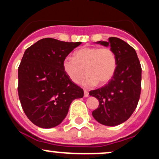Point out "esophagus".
Returning a JSON list of instances; mask_svg holds the SVG:
<instances>
[{"label":"esophagus","instance_id":"1","mask_svg":"<svg viewBox=\"0 0 159 159\" xmlns=\"http://www.w3.org/2000/svg\"><path fill=\"white\" fill-rule=\"evenodd\" d=\"M84 97H88V96H89L88 91H87V90H84Z\"/></svg>","mask_w":159,"mask_h":159}]
</instances>
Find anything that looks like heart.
Returning <instances> with one entry per match:
<instances>
[{"mask_svg":"<svg viewBox=\"0 0 159 159\" xmlns=\"http://www.w3.org/2000/svg\"><path fill=\"white\" fill-rule=\"evenodd\" d=\"M117 67V60L110 48L84 47L74 53V57H66L63 61V69L69 79L79 84L87 73L83 84L93 87L98 83L105 85L114 77Z\"/></svg>","mask_w":159,"mask_h":159,"instance_id":"obj_1","label":"heart"}]
</instances>
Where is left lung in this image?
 Masks as SVG:
<instances>
[{
    "instance_id": "obj_1",
    "label": "left lung",
    "mask_w": 159,
    "mask_h": 159,
    "mask_svg": "<svg viewBox=\"0 0 159 159\" xmlns=\"http://www.w3.org/2000/svg\"><path fill=\"white\" fill-rule=\"evenodd\" d=\"M96 43L111 47L117 67L108 84L89 93L99 102L92 114L99 123L114 126L126 121L136 109L141 90V66L135 50L123 40L110 37L107 42Z\"/></svg>"
}]
</instances>
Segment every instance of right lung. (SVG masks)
<instances>
[{
  "mask_svg": "<svg viewBox=\"0 0 159 159\" xmlns=\"http://www.w3.org/2000/svg\"><path fill=\"white\" fill-rule=\"evenodd\" d=\"M81 44L42 39L26 49L18 69V93L24 112L34 125L50 129L62 123L84 90L66 75L63 61Z\"/></svg>",
  "mask_w": 159,
  "mask_h": 159,
  "instance_id": "add662e5",
  "label": "right lung"
}]
</instances>
